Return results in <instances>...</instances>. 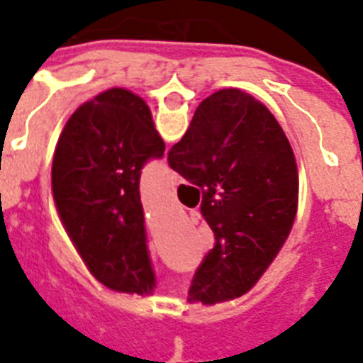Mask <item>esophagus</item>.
I'll return each mask as SVG.
<instances>
[{"label":"esophagus","instance_id":"34e87169","mask_svg":"<svg viewBox=\"0 0 363 363\" xmlns=\"http://www.w3.org/2000/svg\"><path fill=\"white\" fill-rule=\"evenodd\" d=\"M171 184H181L182 182V177L179 175V173H175V171H171Z\"/></svg>","mask_w":363,"mask_h":363}]
</instances>
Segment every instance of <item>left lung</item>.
Listing matches in <instances>:
<instances>
[{"label":"left lung","mask_w":363,"mask_h":363,"mask_svg":"<svg viewBox=\"0 0 363 363\" xmlns=\"http://www.w3.org/2000/svg\"><path fill=\"white\" fill-rule=\"evenodd\" d=\"M165 145L148 105L125 88L82 104L60 133L52 196L60 220L104 286L150 296L156 286L139 198L143 165Z\"/></svg>","instance_id":"left-lung-1"}]
</instances>
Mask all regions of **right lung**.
<instances>
[{"label":"right lung","instance_id":"right-lung-1","mask_svg":"<svg viewBox=\"0 0 363 363\" xmlns=\"http://www.w3.org/2000/svg\"><path fill=\"white\" fill-rule=\"evenodd\" d=\"M167 162L201 188V215L215 233L188 301L241 298L277 258L298 213V165L281 124L250 94L224 88L199 104Z\"/></svg>","mask_w":363,"mask_h":363}]
</instances>
